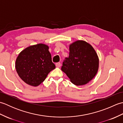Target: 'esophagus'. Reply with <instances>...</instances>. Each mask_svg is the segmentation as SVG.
Returning a JSON list of instances; mask_svg holds the SVG:
<instances>
[{"label":"esophagus","mask_w":123,"mask_h":123,"mask_svg":"<svg viewBox=\"0 0 123 123\" xmlns=\"http://www.w3.org/2000/svg\"><path fill=\"white\" fill-rule=\"evenodd\" d=\"M55 66L57 68H59V67H61V63H60V62H57V63H56L55 64Z\"/></svg>","instance_id":"esophagus-1"}]
</instances>
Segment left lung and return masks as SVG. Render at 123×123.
Masks as SVG:
<instances>
[{"label":"left lung","instance_id":"8db88e82","mask_svg":"<svg viewBox=\"0 0 123 123\" xmlns=\"http://www.w3.org/2000/svg\"><path fill=\"white\" fill-rule=\"evenodd\" d=\"M69 56L66 57L61 68L72 83L76 86L87 84L97 73L99 59L90 44L77 41L69 46Z\"/></svg>","mask_w":123,"mask_h":123}]
</instances>
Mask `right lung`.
<instances>
[{
	"mask_svg": "<svg viewBox=\"0 0 123 123\" xmlns=\"http://www.w3.org/2000/svg\"><path fill=\"white\" fill-rule=\"evenodd\" d=\"M15 68L22 80L36 87L45 80L55 66L52 61L49 46L38 44L27 47L20 52L16 60Z\"/></svg>",
	"mask_w": 123,
	"mask_h": 123,
	"instance_id": "add662e5",
	"label": "right lung"
}]
</instances>
